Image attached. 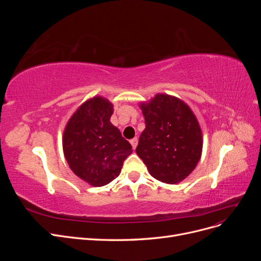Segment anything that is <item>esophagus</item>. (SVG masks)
I'll return each mask as SVG.
<instances>
[{"label":"esophagus","instance_id":"1","mask_svg":"<svg viewBox=\"0 0 261 261\" xmlns=\"http://www.w3.org/2000/svg\"><path fill=\"white\" fill-rule=\"evenodd\" d=\"M137 144H138V139H137L136 137H135V138H133V139L130 140V145H132V147H133V149H134V150L136 149Z\"/></svg>","mask_w":261,"mask_h":261}]
</instances>
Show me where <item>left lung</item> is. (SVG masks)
<instances>
[{
  "instance_id": "obj_1",
  "label": "left lung",
  "mask_w": 261,
  "mask_h": 261,
  "mask_svg": "<svg viewBox=\"0 0 261 261\" xmlns=\"http://www.w3.org/2000/svg\"><path fill=\"white\" fill-rule=\"evenodd\" d=\"M146 128L141 133L136 153L150 174L167 184H176L191 174L202 150L198 121L183 101L156 94L141 105Z\"/></svg>"
}]
</instances>
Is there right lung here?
I'll list each match as a JSON object with an SVG mask.
<instances>
[{"label": "right lung", "mask_w": 261, "mask_h": 261, "mask_svg": "<svg viewBox=\"0 0 261 261\" xmlns=\"http://www.w3.org/2000/svg\"><path fill=\"white\" fill-rule=\"evenodd\" d=\"M113 106L101 97L90 99L70 117L63 136L69 168L92 186H103L118 176L132 146L110 122Z\"/></svg>", "instance_id": "obj_1"}]
</instances>
